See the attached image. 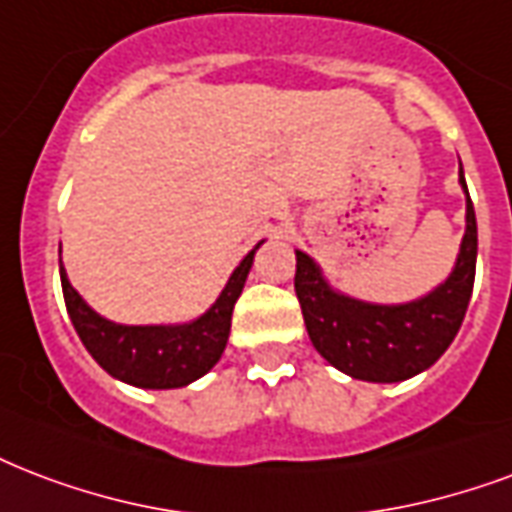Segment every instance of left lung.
Returning a JSON list of instances; mask_svg holds the SVG:
<instances>
[{
    "mask_svg": "<svg viewBox=\"0 0 512 512\" xmlns=\"http://www.w3.org/2000/svg\"><path fill=\"white\" fill-rule=\"evenodd\" d=\"M459 185L467 195L464 236L446 282L408 303H368L335 290L314 257L295 249V292L314 349L333 368L360 381L395 384L419 376L443 357L462 327L473 295L478 222L462 163Z\"/></svg>",
    "mask_w": 512,
    "mask_h": 512,
    "instance_id": "obj_1",
    "label": "left lung"
}]
</instances>
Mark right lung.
I'll return each instance as SVG.
<instances>
[{
    "instance_id": "add662e5",
    "label": "right lung",
    "mask_w": 512,
    "mask_h": 512,
    "mask_svg": "<svg viewBox=\"0 0 512 512\" xmlns=\"http://www.w3.org/2000/svg\"><path fill=\"white\" fill-rule=\"evenodd\" d=\"M260 244L230 273L220 298L201 317L182 325H120L101 317L69 284L58 260L66 311L88 354L109 376L139 389H179L206 376L220 362L230 335L233 306L244 290Z\"/></svg>"
}]
</instances>
